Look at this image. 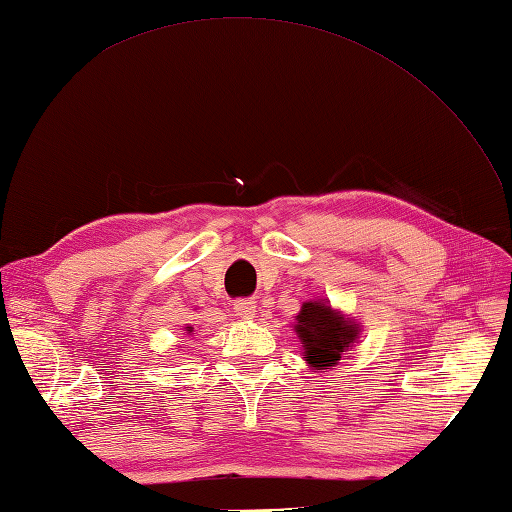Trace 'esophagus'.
Instances as JSON below:
<instances>
[{"label": "esophagus", "instance_id": "obj_1", "mask_svg": "<svg viewBox=\"0 0 512 512\" xmlns=\"http://www.w3.org/2000/svg\"><path fill=\"white\" fill-rule=\"evenodd\" d=\"M233 310H235L237 317L253 319L255 312H257V301H253V299H237L233 303Z\"/></svg>", "mask_w": 512, "mask_h": 512}]
</instances>
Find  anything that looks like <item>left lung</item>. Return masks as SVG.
<instances>
[{"label":"left lung","instance_id":"8db88e82","mask_svg":"<svg viewBox=\"0 0 512 512\" xmlns=\"http://www.w3.org/2000/svg\"><path fill=\"white\" fill-rule=\"evenodd\" d=\"M295 330L306 347L303 358L317 369H330L341 361L343 350L356 341V323L345 321L325 303H306L297 314Z\"/></svg>","mask_w":512,"mask_h":512}]
</instances>
